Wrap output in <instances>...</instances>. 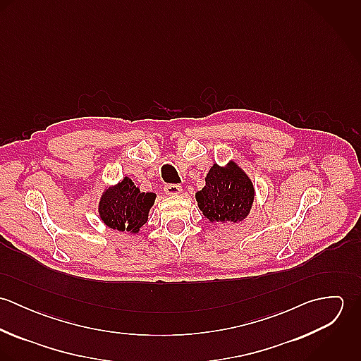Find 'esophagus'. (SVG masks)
I'll use <instances>...</instances> for the list:
<instances>
[{
    "label": "esophagus",
    "mask_w": 361,
    "mask_h": 361,
    "mask_svg": "<svg viewBox=\"0 0 361 361\" xmlns=\"http://www.w3.org/2000/svg\"><path fill=\"white\" fill-rule=\"evenodd\" d=\"M164 190H165V193L168 196H176V195H179L182 192V188L179 185H165Z\"/></svg>",
    "instance_id": "34e87169"
}]
</instances>
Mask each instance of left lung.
Segmentation results:
<instances>
[{
  "label": "left lung",
  "instance_id": "obj_1",
  "mask_svg": "<svg viewBox=\"0 0 361 361\" xmlns=\"http://www.w3.org/2000/svg\"><path fill=\"white\" fill-rule=\"evenodd\" d=\"M196 202L209 222H240L255 202L253 182L235 161L226 166L214 164L206 186L196 193Z\"/></svg>",
  "mask_w": 361,
  "mask_h": 361
}]
</instances>
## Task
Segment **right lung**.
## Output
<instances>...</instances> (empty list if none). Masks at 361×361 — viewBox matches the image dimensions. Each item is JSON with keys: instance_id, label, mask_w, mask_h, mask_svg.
<instances>
[{"instance_id": "1", "label": "right lung", "mask_w": 361, "mask_h": 361, "mask_svg": "<svg viewBox=\"0 0 361 361\" xmlns=\"http://www.w3.org/2000/svg\"><path fill=\"white\" fill-rule=\"evenodd\" d=\"M154 193L140 192L130 178L105 189L99 203V214L104 224L114 231L137 233L147 222Z\"/></svg>"}]
</instances>
